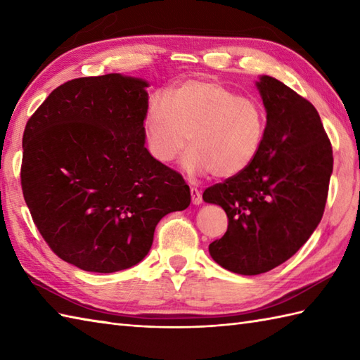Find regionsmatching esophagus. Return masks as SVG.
<instances>
[{
	"mask_svg": "<svg viewBox=\"0 0 360 360\" xmlns=\"http://www.w3.org/2000/svg\"><path fill=\"white\" fill-rule=\"evenodd\" d=\"M190 195H192V202H193L195 205L202 204V195H201V192H200V190H198L196 187L190 188Z\"/></svg>",
	"mask_w": 360,
	"mask_h": 360,
	"instance_id": "1",
	"label": "esophagus"
}]
</instances>
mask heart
Returning a JSON list of instances; mask_svg holds the SVG:
<instances>
[{"mask_svg":"<svg viewBox=\"0 0 360 360\" xmlns=\"http://www.w3.org/2000/svg\"><path fill=\"white\" fill-rule=\"evenodd\" d=\"M266 127L262 103L213 80H187L153 97L145 117L148 148L159 162L178 158L190 136L186 172L217 178H232L254 162Z\"/></svg>","mask_w":360,"mask_h":360,"instance_id":"obj_1","label":"heart"}]
</instances>
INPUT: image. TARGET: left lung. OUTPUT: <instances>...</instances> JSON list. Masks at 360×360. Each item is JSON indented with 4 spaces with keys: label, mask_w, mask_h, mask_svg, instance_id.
Here are the masks:
<instances>
[{
    "label": "left lung",
    "mask_w": 360,
    "mask_h": 360,
    "mask_svg": "<svg viewBox=\"0 0 360 360\" xmlns=\"http://www.w3.org/2000/svg\"><path fill=\"white\" fill-rule=\"evenodd\" d=\"M257 89L266 110V136L246 170L205 188L229 226L209 246L224 269L258 275L292 257L323 217L333 148L317 110L280 80L262 75Z\"/></svg>",
    "instance_id": "1"
}]
</instances>
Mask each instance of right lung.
Here are the masks:
<instances>
[{
  "mask_svg": "<svg viewBox=\"0 0 360 360\" xmlns=\"http://www.w3.org/2000/svg\"><path fill=\"white\" fill-rule=\"evenodd\" d=\"M147 88L122 74L74 79L26 124L25 201L49 248L83 271L141 263L159 221L190 205L182 176L145 147Z\"/></svg>",
  "mask_w": 360,
  "mask_h": 360,
  "instance_id": "1",
  "label": "right lung"
}]
</instances>
